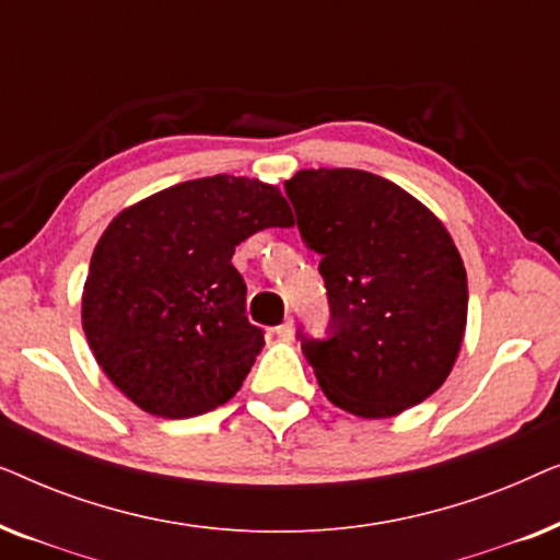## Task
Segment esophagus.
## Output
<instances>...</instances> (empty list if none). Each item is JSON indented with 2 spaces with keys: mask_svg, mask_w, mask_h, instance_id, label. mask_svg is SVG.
Instances as JSON below:
<instances>
[{
  "mask_svg": "<svg viewBox=\"0 0 560 560\" xmlns=\"http://www.w3.org/2000/svg\"><path fill=\"white\" fill-rule=\"evenodd\" d=\"M275 334H278V339H282V341L293 339V318H288L285 324H280L278 328H275Z\"/></svg>",
  "mask_w": 560,
  "mask_h": 560,
  "instance_id": "34e87169",
  "label": "esophagus"
}]
</instances>
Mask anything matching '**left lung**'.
Masks as SVG:
<instances>
[{
    "label": "left lung",
    "mask_w": 560,
    "mask_h": 560,
    "mask_svg": "<svg viewBox=\"0 0 560 560\" xmlns=\"http://www.w3.org/2000/svg\"><path fill=\"white\" fill-rule=\"evenodd\" d=\"M303 242L318 252L328 339L303 354L336 408L393 418L423 402L462 351L469 288L454 240L408 190L354 167L285 180Z\"/></svg>",
    "instance_id": "8db88e82"
}]
</instances>
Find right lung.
Returning <instances> with one entry per match:
<instances>
[{
	"instance_id": "1",
	"label": "right lung",
	"mask_w": 560,
	"mask_h": 560,
	"mask_svg": "<svg viewBox=\"0 0 560 560\" xmlns=\"http://www.w3.org/2000/svg\"><path fill=\"white\" fill-rule=\"evenodd\" d=\"M293 226L278 186L211 175L114 217L83 285L81 320L106 377L158 418H194L236 395L265 347L234 247Z\"/></svg>"
}]
</instances>
